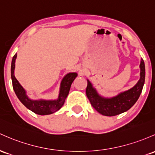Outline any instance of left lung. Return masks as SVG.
<instances>
[{"mask_svg":"<svg viewBox=\"0 0 155 155\" xmlns=\"http://www.w3.org/2000/svg\"><path fill=\"white\" fill-rule=\"evenodd\" d=\"M140 77L138 82L132 88L113 98H104L98 95L91 81L87 80L86 95L93 107L106 116H115L130 110L138 99L145 81V64L143 59L140 61Z\"/></svg>","mask_w":155,"mask_h":155,"instance_id":"8db88e82","label":"left lung"}]
</instances>
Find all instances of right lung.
I'll use <instances>...</instances> for the list:
<instances>
[{"label": "right lung", "mask_w": 155, "mask_h": 155, "mask_svg": "<svg viewBox=\"0 0 155 155\" xmlns=\"http://www.w3.org/2000/svg\"><path fill=\"white\" fill-rule=\"evenodd\" d=\"M17 58V54H15L12 61L11 65V77L12 81V86L15 94L23 105L32 111L33 113L40 115H49L58 110L64 104L65 98L69 93L71 84L77 76L76 73H69L64 76L60 84V89L58 98L57 100H32L27 96L25 91L20 85L19 81L15 78L14 72L15 68V60Z\"/></svg>", "instance_id": "1"}]
</instances>
